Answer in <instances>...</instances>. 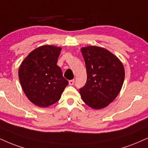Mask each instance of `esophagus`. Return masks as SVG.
I'll list each match as a JSON object with an SVG mask.
<instances>
[{"mask_svg": "<svg viewBox=\"0 0 148 148\" xmlns=\"http://www.w3.org/2000/svg\"><path fill=\"white\" fill-rule=\"evenodd\" d=\"M74 83V80H70V81H69V85H73Z\"/></svg>", "mask_w": 148, "mask_h": 148, "instance_id": "obj_1", "label": "esophagus"}]
</instances>
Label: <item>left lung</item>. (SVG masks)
Returning <instances> with one entry per match:
<instances>
[{
	"instance_id": "8db88e82",
	"label": "left lung",
	"mask_w": 148,
	"mask_h": 148,
	"mask_svg": "<svg viewBox=\"0 0 148 148\" xmlns=\"http://www.w3.org/2000/svg\"><path fill=\"white\" fill-rule=\"evenodd\" d=\"M81 51L86 66L87 82L80 89V94L92 109H102L120 93L125 78L123 65L118 57L103 47L87 46Z\"/></svg>"
}]
</instances>
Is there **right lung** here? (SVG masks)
<instances>
[{"instance_id": "1", "label": "right lung", "mask_w": 148, "mask_h": 148, "mask_svg": "<svg viewBox=\"0 0 148 148\" xmlns=\"http://www.w3.org/2000/svg\"><path fill=\"white\" fill-rule=\"evenodd\" d=\"M61 47L40 46L23 60L18 69V78L27 99L40 108L54 104L61 97L68 81L56 65Z\"/></svg>"}]
</instances>
